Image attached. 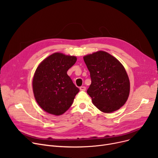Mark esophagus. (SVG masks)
I'll use <instances>...</instances> for the list:
<instances>
[{"label": "esophagus", "mask_w": 158, "mask_h": 158, "mask_svg": "<svg viewBox=\"0 0 158 158\" xmlns=\"http://www.w3.org/2000/svg\"><path fill=\"white\" fill-rule=\"evenodd\" d=\"M79 89H80L81 91H85L86 89V88L85 86H81Z\"/></svg>", "instance_id": "esophagus-1"}]
</instances>
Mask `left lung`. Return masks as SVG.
<instances>
[{
	"mask_svg": "<svg viewBox=\"0 0 158 158\" xmlns=\"http://www.w3.org/2000/svg\"><path fill=\"white\" fill-rule=\"evenodd\" d=\"M83 58L92 81L87 93L93 104L107 113L120 109L127 101L130 91L129 79L123 66L104 51Z\"/></svg>",
	"mask_w": 158,
	"mask_h": 158,
	"instance_id": "1",
	"label": "left lung"
}]
</instances>
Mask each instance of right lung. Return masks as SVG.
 <instances>
[{
  "label": "right lung",
  "instance_id": "obj_1",
  "mask_svg": "<svg viewBox=\"0 0 158 158\" xmlns=\"http://www.w3.org/2000/svg\"><path fill=\"white\" fill-rule=\"evenodd\" d=\"M76 61V57L56 52L38 66L32 81L33 93L45 111L61 115L72 106L79 89L75 86L67 71Z\"/></svg>",
  "mask_w": 158,
  "mask_h": 158
}]
</instances>
